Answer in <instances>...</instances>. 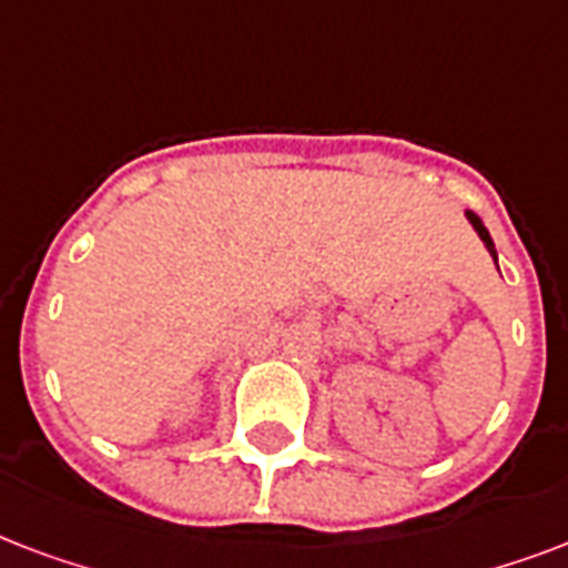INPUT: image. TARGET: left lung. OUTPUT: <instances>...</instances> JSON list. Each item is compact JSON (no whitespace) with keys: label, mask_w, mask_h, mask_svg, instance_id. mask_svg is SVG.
Wrapping results in <instances>:
<instances>
[{"label":"left lung","mask_w":568,"mask_h":568,"mask_svg":"<svg viewBox=\"0 0 568 568\" xmlns=\"http://www.w3.org/2000/svg\"><path fill=\"white\" fill-rule=\"evenodd\" d=\"M465 215H468V222L474 224V231L480 234V240H483V243H486V248H489V254H491V257H495V263H498V252H495V243H491V236H489V231H486V224L480 222V215L471 213V210H468V213H465Z\"/></svg>","instance_id":"obj_1"}]
</instances>
